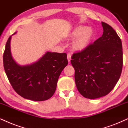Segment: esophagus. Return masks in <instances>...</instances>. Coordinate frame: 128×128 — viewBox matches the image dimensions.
Instances as JSON below:
<instances>
[{
	"label": "esophagus",
	"instance_id": "obj_1",
	"mask_svg": "<svg viewBox=\"0 0 128 128\" xmlns=\"http://www.w3.org/2000/svg\"><path fill=\"white\" fill-rule=\"evenodd\" d=\"M67 60H68V62L69 63L70 62L71 60H72V58H71V55L70 54H67Z\"/></svg>",
	"mask_w": 128,
	"mask_h": 128
}]
</instances>
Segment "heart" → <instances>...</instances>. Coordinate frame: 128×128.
Segmentation results:
<instances>
[{
  "label": "heart",
  "instance_id": "obj_1",
  "mask_svg": "<svg viewBox=\"0 0 128 128\" xmlns=\"http://www.w3.org/2000/svg\"><path fill=\"white\" fill-rule=\"evenodd\" d=\"M94 36V30L91 27L78 26L74 28L67 35V40L75 39L72 44V48L74 51L80 52L89 46Z\"/></svg>",
  "mask_w": 128,
  "mask_h": 128
}]
</instances>
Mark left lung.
<instances>
[{"label":"left lung","mask_w":128,"mask_h":128,"mask_svg":"<svg viewBox=\"0 0 128 128\" xmlns=\"http://www.w3.org/2000/svg\"><path fill=\"white\" fill-rule=\"evenodd\" d=\"M102 36L84 51L74 53L71 62L75 70V82L80 93L94 99L109 94L122 72L121 40L108 24L102 22Z\"/></svg>","instance_id":"left-lung-1"}]
</instances>
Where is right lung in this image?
<instances>
[{"instance_id":"add662e5","label":"right lung","mask_w":128,"mask_h":128,"mask_svg":"<svg viewBox=\"0 0 128 128\" xmlns=\"http://www.w3.org/2000/svg\"><path fill=\"white\" fill-rule=\"evenodd\" d=\"M12 35L6 44L3 56L4 69L10 84L19 95L26 99L48 100L54 94L59 76L68 64L67 54L46 51L35 62L19 65L11 54Z\"/></svg>"}]
</instances>
